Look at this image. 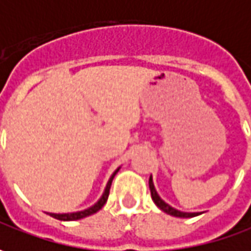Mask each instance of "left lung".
<instances>
[{"label": "left lung", "instance_id": "1", "mask_svg": "<svg viewBox=\"0 0 251 251\" xmlns=\"http://www.w3.org/2000/svg\"><path fill=\"white\" fill-rule=\"evenodd\" d=\"M149 187H150V194H151V200L153 202L157 205L158 208L163 211V212L169 213V215H173V216H177V218H192V216H197L198 213H187V212H181V211H177V209H174L173 206H170L169 203H166V202L163 201L160 197L157 195V192L154 190V185H153V180H151V177H150V180H149Z\"/></svg>", "mask_w": 251, "mask_h": 251}]
</instances>
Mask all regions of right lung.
<instances>
[{"label":"right lung","mask_w":251,"mask_h":251,"mask_svg":"<svg viewBox=\"0 0 251 251\" xmlns=\"http://www.w3.org/2000/svg\"><path fill=\"white\" fill-rule=\"evenodd\" d=\"M119 171V169L115 171L114 174H112V177L109 178L108 181V184H106V188H105L104 195L101 197V200L97 202L94 206L91 208H88V209H85V211H81V212H74V213H50V216H53V218H56V219H59V221H77V219H82V218H85V216H90V215H93V213L98 212L102 206H104L105 203H106V200H108V195H109V190H111V184H112V180H114L115 174Z\"/></svg>","instance_id":"obj_1"}]
</instances>
